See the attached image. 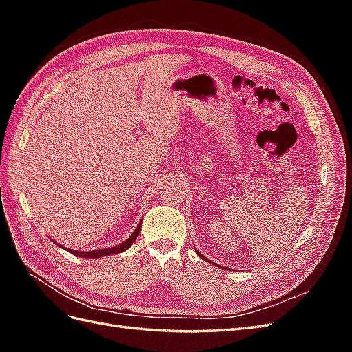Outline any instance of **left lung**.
<instances>
[{
    "label": "left lung",
    "mask_w": 352,
    "mask_h": 352,
    "mask_svg": "<svg viewBox=\"0 0 352 352\" xmlns=\"http://www.w3.org/2000/svg\"><path fill=\"white\" fill-rule=\"evenodd\" d=\"M197 252H198V255H199V257H202V258H204V260H207V258L204 257V255H202V254H199V251H197ZM207 261H208V260H207Z\"/></svg>",
    "instance_id": "left-lung-1"
}]
</instances>
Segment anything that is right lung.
<instances>
[{
  "instance_id": "right-lung-1",
  "label": "right lung",
  "mask_w": 352,
  "mask_h": 352,
  "mask_svg": "<svg viewBox=\"0 0 352 352\" xmlns=\"http://www.w3.org/2000/svg\"><path fill=\"white\" fill-rule=\"evenodd\" d=\"M141 226H142V223H140V225H138L136 230H135V232L132 233V235H131L129 238H127L124 242H122V243H119V245H116V247H111V248L95 250V251H74V250H69V248H66V247H63V248H66L69 252H72V254H74V255H79V257H83V258H101V257H105V255L119 254V252L126 251L127 248H131V245L136 241L138 235H140ZM56 243H57V242H56ZM57 245H58V243H57Z\"/></svg>"
}]
</instances>
